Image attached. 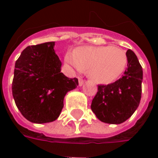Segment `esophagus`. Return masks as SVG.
<instances>
[{"label":"esophagus","instance_id":"1","mask_svg":"<svg viewBox=\"0 0 158 158\" xmlns=\"http://www.w3.org/2000/svg\"><path fill=\"white\" fill-rule=\"evenodd\" d=\"M84 83H85V81L83 80L82 79H80V78H79V86H82L83 85H84Z\"/></svg>","mask_w":158,"mask_h":158}]
</instances>
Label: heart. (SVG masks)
Wrapping results in <instances>:
<instances>
[{
	"mask_svg": "<svg viewBox=\"0 0 158 158\" xmlns=\"http://www.w3.org/2000/svg\"><path fill=\"white\" fill-rule=\"evenodd\" d=\"M65 62L79 72L87 70L95 82L110 84L125 71L128 57L123 49L116 46H81L68 53Z\"/></svg>",
	"mask_w": 158,
	"mask_h": 158,
	"instance_id": "obj_1",
	"label": "heart"
}]
</instances>
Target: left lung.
<instances>
[{
	"label": "left lung",
	"instance_id": "left-lung-1",
	"mask_svg": "<svg viewBox=\"0 0 158 158\" xmlns=\"http://www.w3.org/2000/svg\"><path fill=\"white\" fill-rule=\"evenodd\" d=\"M128 63L123 76L113 84L98 85L91 110L100 121L119 124L132 116L141 98L142 68L131 50L126 52Z\"/></svg>",
	"mask_w": 158,
	"mask_h": 158
}]
</instances>
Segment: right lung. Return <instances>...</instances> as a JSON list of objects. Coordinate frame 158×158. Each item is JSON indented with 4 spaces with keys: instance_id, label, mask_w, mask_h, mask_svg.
<instances>
[{
    "instance_id": "add662e5",
    "label": "right lung",
    "mask_w": 158,
    "mask_h": 158,
    "mask_svg": "<svg viewBox=\"0 0 158 158\" xmlns=\"http://www.w3.org/2000/svg\"><path fill=\"white\" fill-rule=\"evenodd\" d=\"M54 45L52 41L28 46L15 63L12 96L23 116L35 123L55 121L66 94L79 85L78 79L61 73Z\"/></svg>"
}]
</instances>
